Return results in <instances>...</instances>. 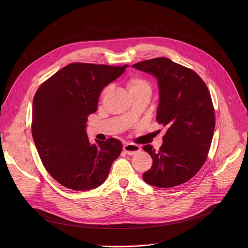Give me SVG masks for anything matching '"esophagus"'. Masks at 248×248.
<instances>
[{"instance_id": "esophagus-1", "label": "esophagus", "mask_w": 248, "mask_h": 248, "mask_svg": "<svg viewBox=\"0 0 248 248\" xmlns=\"http://www.w3.org/2000/svg\"><path fill=\"white\" fill-rule=\"evenodd\" d=\"M123 150L127 155H134L138 154L139 152H140L141 148L139 145H136V144H133V143H127L123 146Z\"/></svg>"}]
</instances>
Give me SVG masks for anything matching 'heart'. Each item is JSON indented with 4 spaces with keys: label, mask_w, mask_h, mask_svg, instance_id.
Segmentation results:
<instances>
[{
    "label": "heart",
    "mask_w": 248,
    "mask_h": 248,
    "mask_svg": "<svg viewBox=\"0 0 248 248\" xmlns=\"http://www.w3.org/2000/svg\"><path fill=\"white\" fill-rule=\"evenodd\" d=\"M127 88H128L131 95L138 93H141V92L151 93V91H152L150 83L146 79L142 78L140 76H137V75L132 76L128 79ZM107 91H108V88H105L103 91V94L106 93Z\"/></svg>",
    "instance_id": "heart-1"
}]
</instances>
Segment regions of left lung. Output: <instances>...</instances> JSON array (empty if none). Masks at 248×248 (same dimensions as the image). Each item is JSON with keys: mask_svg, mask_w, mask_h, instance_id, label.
<instances>
[{"mask_svg": "<svg viewBox=\"0 0 248 248\" xmlns=\"http://www.w3.org/2000/svg\"><path fill=\"white\" fill-rule=\"evenodd\" d=\"M157 80L159 102L156 120L167 127L159 151L151 145L153 165L143 174L150 185L171 188L194 177L206 160L215 130L212 99L202 79L195 71L165 57L132 66Z\"/></svg>", "mask_w": 248, "mask_h": 248, "instance_id": "left-lung-1", "label": "left lung"}]
</instances>
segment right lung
Masks as SVG:
<instances>
[{"label": "right lung", "mask_w": 248, "mask_h": 248, "mask_svg": "<svg viewBox=\"0 0 248 248\" xmlns=\"http://www.w3.org/2000/svg\"><path fill=\"white\" fill-rule=\"evenodd\" d=\"M128 65L72 63L37 90L32 103V137L48 174L75 191L100 186L122 151L116 139L91 144L88 116L96 111L101 91Z\"/></svg>", "instance_id": "obj_1"}]
</instances>
